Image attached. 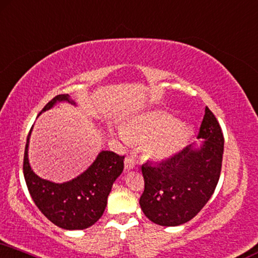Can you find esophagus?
Wrapping results in <instances>:
<instances>
[{"instance_id":"obj_1","label":"esophagus","mask_w":258,"mask_h":258,"mask_svg":"<svg viewBox=\"0 0 258 258\" xmlns=\"http://www.w3.org/2000/svg\"><path fill=\"white\" fill-rule=\"evenodd\" d=\"M135 166H136V162H135V160H134V159L126 158L124 160V169L125 170H132V169L135 168Z\"/></svg>"}]
</instances>
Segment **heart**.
Wrapping results in <instances>:
<instances>
[{"label":"heart","mask_w":258,"mask_h":258,"mask_svg":"<svg viewBox=\"0 0 258 258\" xmlns=\"http://www.w3.org/2000/svg\"><path fill=\"white\" fill-rule=\"evenodd\" d=\"M118 135L125 143L148 141L146 150L150 158L166 160L183 148L190 129L165 111H150L136 117L126 130L118 128Z\"/></svg>","instance_id":"b5f03b06"}]
</instances>
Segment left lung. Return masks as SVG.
<instances>
[{"mask_svg": "<svg viewBox=\"0 0 258 258\" xmlns=\"http://www.w3.org/2000/svg\"><path fill=\"white\" fill-rule=\"evenodd\" d=\"M198 139L199 148L186 147L159 165L145 163L140 205L147 218L161 226H178L198 215L218 183L224 136L212 111L205 109Z\"/></svg>", "mask_w": 258, "mask_h": 258, "instance_id": "obj_1", "label": "left lung"}]
</instances>
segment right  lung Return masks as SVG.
Masks as SVG:
<instances>
[{
  "label": "right lung",
  "mask_w": 258,
  "mask_h": 258,
  "mask_svg": "<svg viewBox=\"0 0 258 258\" xmlns=\"http://www.w3.org/2000/svg\"><path fill=\"white\" fill-rule=\"evenodd\" d=\"M58 102L76 104L66 93L58 95L49 100L41 112L51 109ZM32 129L27 136L23 175L33 202L46 218L61 229H88L104 212L113 182L124 168V156L102 150L92 165L77 178L62 183L48 181L36 175L29 166L28 145Z\"/></svg>",
  "instance_id": "1"
}]
</instances>
